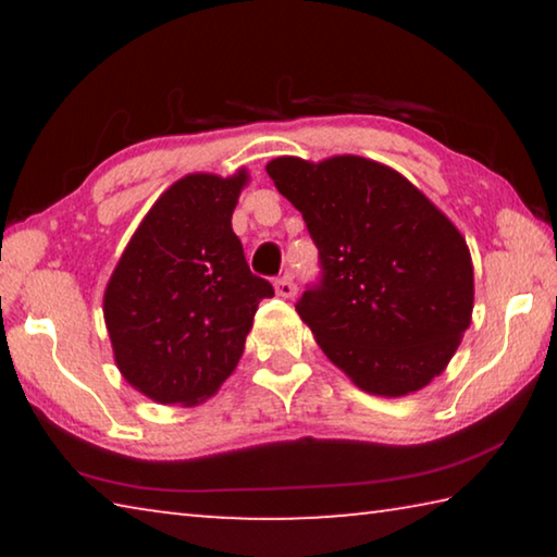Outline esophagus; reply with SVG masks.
I'll list each match as a JSON object with an SVG mask.
<instances>
[{
	"label": "esophagus",
	"mask_w": 557,
	"mask_h": 557,
	"mask_svg": "<svg viewBox=\"0 0 557 557\" xmlns=\"http://www.w3.org/2000/svg\"><path fill=\"white\" fill-rule=\"evenodd\" d=\"M275 292H277V297H282V299H292L297 295V285L292 282L289 275H285V277H280L275 282Z\"/></svg>",
	"instance_id": "1"
}]
</instances>
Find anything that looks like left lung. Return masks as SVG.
I'll return each mask as SVG.
<instances>
[{"mask_svg":"<svg viewBox=\"0 0 557 557\" xmlns=\"http://www.w3.org/2000/svg\"><path fill=\"white\" fill-rule=\"evenodd\" d=\"M265 169L319 248L322 285L297 305L319 348L371 395L425 388L471 324L465 235L418 186L373 159L277 157Z\"/></svg>","mask_w":557,"mask_h":557,"instance_id":"8db88e82","label":"left lung"}]
</instances>
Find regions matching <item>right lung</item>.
<instances>
[{
    "label": "right lung",
    "mask_w": 557,
    "mask_h": 557,
    "mask_svg": "<svg viewBox=\"0 0 557 557\" xmlns=\"http://www.w3.org/2000/svg\"><path fill=\"white\" fill-rule=\"evenodd\" d=\"M250 174H186L132 233L102 295L115 363L162 405H199L238 366L260 299L275 289L250 272L233 211Z\"/></svg>",
    "instance_id": "obj_1"
}]
</instances>
